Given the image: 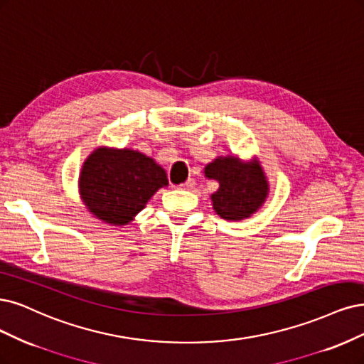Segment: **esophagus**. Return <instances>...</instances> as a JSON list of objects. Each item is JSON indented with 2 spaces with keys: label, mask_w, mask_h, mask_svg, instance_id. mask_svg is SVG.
Here are the masks:
<instances>
[{
  "label": "esophagus",
  "mask_w": 364,
  "mask_h": 364,
  "mask_svg": "<svg viewBox=\"0 0 364 364\" xmlns=\"http://www.w3.org/2000/svg\"><path fill=\"white\" fill-rule=\"evenodd\" d=\"M194 186H196V181L193 178H190L185 183L181 185V188H183V190H193Z\"/></svg>",
  "instance_id": "34e87169"
}]
</instances>
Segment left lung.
Wrapping results in <instances>:
<instances>
[{
	"mask_svg": "<svg viewBox=\"0 0 364 364\" xmlns=\"http://www.w3.org/2000/svg\"><path fill=\"white\" fill-rule=\"evenodd\" d=\"M205 176L220 183L210 200L214 210L224 220L240 221L252 217L269 193L257 159L245 162L233 155L218 156L205 167Z\"/></svg>",
	"mask_w": 364,
	"mask_h": 364,
	"instance_id": "1",
	"label": "left lung"
}]
</instances>
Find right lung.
<instances>
[{
	"mask_svg": "<svg viewBox=\"0 0 364 364\" xmlns=\"http://www.w3.org/2000/svg\"><path fill=\"white\" fill-rule=\"evenodd\" d=\"M78 185L85 208L96 218L124 225L168 181L166 170L139 150L101 146L84 161Z\"/></svg>",
	"mask_w": 364,
	"mask_h": 364,
	"instance_id": "right-lung-1",
	"label": "right lung"
}]
</instances>
